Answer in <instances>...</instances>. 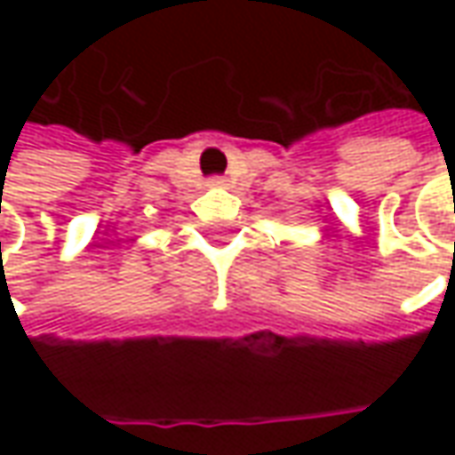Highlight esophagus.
Masks as SVG:
<instances>
[{
	"label": "esophagus",
	"instance_id": "1",
	"mask_svg": "<svg viewBox=\"0 0 455 455\" xmlns=\"http://www.w3.org/2000/svg\"><path fill=\"white\" fill-rule=\"evenodd\" d=\"M210 187H225V184H228V180H225V177H220V174H215V177H210Z\"/></svg>",
	"mask_w": 455,
	"mask_h": 455
}]
</instances>
